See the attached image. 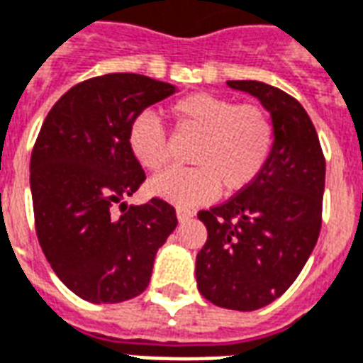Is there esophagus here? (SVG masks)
I'll return each mask as SVG.
<instances>
[{
  "label": "esophagus",
  "instance_id": "1",
  "mask_svg": "<svg viewBox=\"0 0 363 363\" xmlns=\"http://www.w3.org/2000/svg\"><path fill=\"white\" fill-rule=\"evenodd\" d=\"M193 216H195V212L193 211H185V208H178V211H176V218H178V222H187V220Z\"/></svg>",
  "mask_w": 363,
  "mask_h": 363
}]
</instances>
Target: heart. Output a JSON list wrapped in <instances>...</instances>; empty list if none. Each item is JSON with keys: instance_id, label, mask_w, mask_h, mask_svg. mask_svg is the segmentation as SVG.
<instances>
[{"instance_id": "1", "label": "heart", "mask_w": 363, "mask_h": 363, "mask_svg": "<svg viewBox=\"0 0 363 363\" xmlns=\"http://www.w3.org/2000/svg\"><path fill=\"white\" fill-rule=\"evenodd\" d=\"M179 130L199 135L191 162L170 168L149 182V191L179 208L211 203L220 187L233 195L247 189L268 164L274 124L258 105H237L211 94H191L172 103ZM128 147L141 166L159 170L168 160L166 132L157 114L143 111L130 122Z\"/></svg>"}]
</instances>
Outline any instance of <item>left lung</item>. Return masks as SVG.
<instances>
[{"mask_svg":"<svg viewBox=\"0 0 363 363\" xmlns=\"http://www.w3.org/2000/svg\"><path fill=\"white\" fill-rule=\"evenodd\" d=\"M228 86L256 97L268 111L274 147L247 189L199 212L208 237L199 250L195 277L206 301L250 312L293 285L318 243L325 159L298 101L264 82L231 80Z\"/></svg>","mask_w":363,"mask_h":363,"instance_id":"obj_1","label":"left lung"}]
</instances>
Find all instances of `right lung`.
Segmentation results:
<instances>
[{
    "mask_svg": "<svg viewBox=\"0 0 363 363\" xmlns=\"http://www.w3.org/2000/svg\"><path fill=\"white\" fill-rule=\"evenodd\" d=\"M176 91L143 74L97 76L68 89L40 130L30 159L38 241L57 277L84 301L114 304L143 293L178 225L174 206L160 199L124 201L145 179L128 147L130 122Z\"/></svg>",
    "mask_w": 363,
    "mask_h": 363,
    "instance_id": "add662e5",
    "label": "right lung"
}]
</instances>
